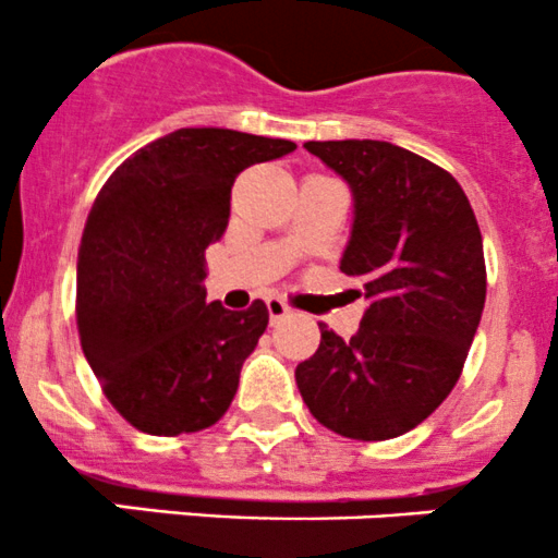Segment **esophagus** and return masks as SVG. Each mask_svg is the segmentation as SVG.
<instances>
[{
  "instance_id": "1",
  "label": "esophagus",
  "mask_w": 558,
  "mask_h": 558,
  "mask_svg": "<svg viewBox=\"0 0 558 558\" xmlns=\"http://www.w3.org/2000/svg\"><path fill=\"white\" fill-rule=\"evenodd\" d=\"M267 313H269V320H280V318H286V315H289V305H286L283 300H278V296H269L267 300Z\"/></svg>"
}]
</instances>
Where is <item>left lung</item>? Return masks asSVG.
<instances>
[{"label": "left lung", "mask_w": 558, "mask_h": 558, "mask_svg": "<svg viewBox=\"0 0 558 558\" xmlns=\"http://www.w3.org/2000/svg\"><path fill=\"white\" fill-rule=\"evenodd\" d=\"M353 196L340 269L367 311L351 340L320 329L296 364L315 421L351 440H391L429 418L459 380L486 305V264L461 185L380 140L305 143Z\"/></svg>", "instance_id": "8db88e82"}]
</instances>
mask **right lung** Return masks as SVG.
I'll return each mask as SVG.
<instances>
[{"instance_id": "right-lung-1", "label": "right lung", "mask_w": 558, "mask_h": 558, "mask_svg": "<svg viewBox=\"0 0 558 558\" xmlns=\"http://www.w3.org/2000/svg\"><path fill=\"white\" fill-rule=\"evenodd\" d=\"M296 150L291 140L218 126L165 134L99 191L77 253V331L112 408L140 432L216 424L267 329V305L207 302L205 247L229 223L234 178Z\"/></svg>"}]
</instances>
